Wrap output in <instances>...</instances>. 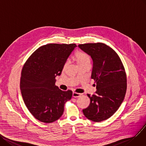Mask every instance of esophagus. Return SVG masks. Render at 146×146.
Returning <instances> with one entry per match:
<instances>
[{
  "label": "esophagus",
  "instance_id": "1",
  "mask_svg": "<svg viewBox=\"0 0 146 146\" xmlns=\"http://www.w3.org/2000/svg\"><path fill=\"white\" fill-rule=\"evenodd\" d=\"M81 96V94L80 93H78V92H73L72 93V97L74 98H76V97H79L80 96Z\"/></svg>",
  "mask_w": 146,
  "mask_h": 146
}]
</instances>
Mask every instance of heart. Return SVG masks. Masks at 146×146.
I'll list each match as a JSON object with an SVG mask.
<instances>
[{"label": "heart", "mask_w": 146, "mask_h": 146, "mask_svg": "<svg viewBox=\"0 0 146 146\" xmlns=\"http://www.w3.org/2000/svg\"><path fill=\"white\" fill-rule=\"evenodd\" d=\"M75 57L76 59V61L78 62L79 65H81L82 64L90 63V56L84 52H78L75 54ZM68 64V61H66L64 64V67L66 66Z\"/></svg>", "instance_id": "heart-1"}]
</instances>
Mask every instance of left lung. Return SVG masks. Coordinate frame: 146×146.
<instances>
[{"label": "left lung", "instance_id": "1", "mask_svg": "<svg viewBox=\"0 0 146 146\" xmlns=\"http://www.w3.org/2000/svg\"><path fill=\"white\" fill-rule=\"evenodd\" d=\"M79 48L93 61L91 78L96 83L95 95L87 96L90 106L82 110L90 120L100 122L112 116L123 102L127 90L123 64L115 51L102 43L84 44Z\"/></svg>", "mask_w": 146, "mask_h": 146}]
</instances>
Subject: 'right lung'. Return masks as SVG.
I'll use <instances>...</instances> for the list:
<instances>
[{
    "mask_svg": "<svg viewBox=\"0 0 146 146\" xmlns=\"http://www.w3.org/2000/svg\"><path fill=\"white\" fill-rule=\"evenodd\" d=\"M76 45L49 44L37 49L25 63L20 88L25 104L38 120L50 123L62 116L64 104L72 91H62L55 85V77Z\"/></svg>",
    "mask_w": 146,
    "mask_h": 146,
    "instance_id": "1",
    "label": "right lung"
}]
</instances>
